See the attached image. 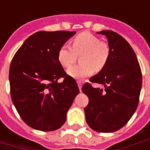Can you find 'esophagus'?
<instances>
[{"mask_svg": "<svg viewBox=\"0 0 150 150\" xmlns=\"http://www.w3.org/2000/svg\"><path fill=\"white\" fill-rule=\"evenodd\" d=\"M77 84H78V87L79 88V91H81V88H82V83L80 81H77Z\"/></svg>", "mask_w": 150, "mask_h": 150, "instance_id": "esophagus-1", "label": "esophagus"}]
</instances>
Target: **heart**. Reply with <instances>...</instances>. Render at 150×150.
Instances as JSON below:
<instances>
[{"label": "heart", "instance_id": "heart-1", "mask_svg": "<svg viewBox=\"0 0 150 150\" xmlns=\"http://www.w3.org/2000/svg\"><path fill=\"white\" fill-rule=\"evenodd\" d=\"M79 65L67 70V74L76 79H83L91 76L94 68L100 71L106 65L110 57V47L107 43L93 34L83 32L72 41V46L63 44L58 51V61L63 67H69L74 63L76 54H80Z\"/></svg>", "mask_w": 150, "mask_h": 150}]
</instances>
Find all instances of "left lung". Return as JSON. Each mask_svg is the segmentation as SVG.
Segmentation results:
<instances>
[{"label": "left lung", "instance_id": "left-lung-1", "mask_svg": "<svg viewBox=\"0 0 150 150\" xmlns=\"http://www.w3.org/2000/svg\"><path fill=\"white\" fill-rule=\"evenodd\" d=\"M110 47V57L101 71L89 80L104 86L95 88L86 83L82 91L89 103L86 121L99 132H112L125 125L135 112L142 90L141 67L129 43L116 32L102 30Z\"/></svg>", "mask_w": 150, "mask_h": 150}]
</instances>
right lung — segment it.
Instances as JSON below:
<instances>
[{
	"label": "right lung",
	"instance_id": "add662e5",
	"mask_svg": "<svg viewBox=\"0 0 150 150\" xmlns=\"http://www.w3.org/2000/svg\"><path fill=\"white\" fill-rule=\"evenodd\" d=\"M75 34L69 31H38L25 40L9 67L10 95L18 114L31 128H61L79 94L78 85L58 61L59 48ZM64 78L62 83L57 82Z\"/></svg>",
	"mask_w": 150,
	"mask_h": 150
}]
</instances>
